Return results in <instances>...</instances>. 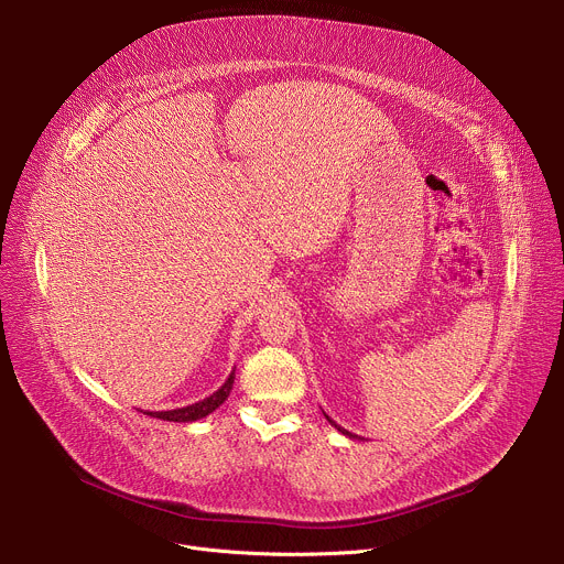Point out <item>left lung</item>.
<instances>
[{"instance_id": "obj_1", "label": "left lung", "mask_w": 564, "mask_h": 564, "mask_svg": "<svg viewBox=\"0 0 564 564\" xmlns=\"http://www.w3.org/2000/svg\"><path fill=\"white\" fill-rule=\"evenodd\" d=\"M324 416H327V413H324ZM327 421H329V423H332V425H334V427H336V430H338V432H343V434H345V436H349V438H359V436H357V434H351V432H347V430H343V427H340V425H336V423H334V421H332V419H329V416H327Z\"/></svg>"}]
</instances>
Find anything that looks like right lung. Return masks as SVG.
Listing matches in <instances>:
<instances>
[{
	"mask_svg": "<svg viewBox=\"0 0 564 564\" xmlns=\"http://www.w3.org/2000/svg\"><path fill=\"white\" fill-rule=\"evenodd\" d=\"M232 381H235V370L228 375V379L224 381V387L217 389L210 398L205 400H198L189 406H181V409H169V411H143L148 413V416H155V419H162V421H171V423H194V421H200L205 416H210V413L221 406L230 391H232Z\"/></svg>",
	"mask_w": 564,
	"mask_h": 564,
	"instance_id": "1",
	"label": "right lung"
}]
</instances>
